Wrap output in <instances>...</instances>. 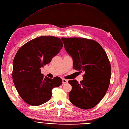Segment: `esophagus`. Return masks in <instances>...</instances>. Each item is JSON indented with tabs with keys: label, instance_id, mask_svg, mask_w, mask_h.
Instances as JSON below:
<instances>
[{
	"label": "esophagus",
	"instance_id": "obj_1",
	"mask_svg": "<svg viewBox=\"0 0 129 129\" xmlns=\"http://www.w3.org/2000/svg\"><path fill=\"white\" fill-rule=\"evenodd\" d=\"M68 82V81L67 80H66V79H64V78L62 79V83L63 84H66Z\"/></svg>",
	"mask_w": 129,
	"mask_h": 129
}]
</instances>
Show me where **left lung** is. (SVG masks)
Here are the masks:
<instances>
[{"label":"left lung","instance_id":"obj_1","mask_svg":"<svg viewBox=\"0 0 129 129\" xmlns=\"http://www.w3.org/2000/svg\"><path fill=\"white\" fill-rule=\"evenodd\" d=\"M65 50L73 59V68L83 72L80 83L69 81L72 90L69 100L76 107L88 110L96 106L105 95L110 83L111 67L104 49L93 40L62 38Z\"/></svg>","mask_w":129,"mask_h":129}]
</instances>
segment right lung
<instances>
[{"label": "right lung", "mask_w": 129, "mask_h": 129, "mask_svg": "<svg viewBox=\"0 0 129 129\" xmlns=\"http://www.w3.org/2000/svg\"><path fill=\"white\" fill-rule=\"evenodd\" d=\"M63 47L60 39L41 36L27 42L16 53L12 78L16 90L27 104L38 106L50 100L52 90L62 84L61 78L44 77L40 68L51 61Z\"/></svg>", "instance_id": "1"}]
</instances>
